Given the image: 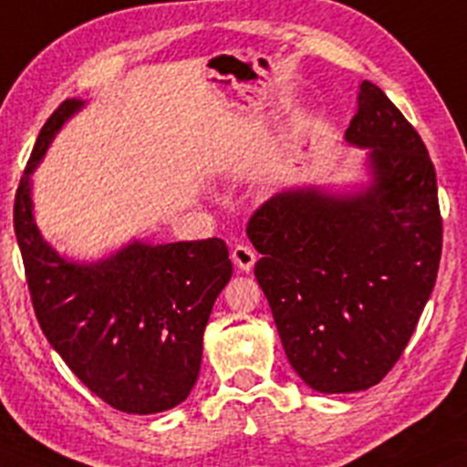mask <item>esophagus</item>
<instances>
[{"mask_svg": "<svg viewBox=\"0 0 467 467\" xmlns=\"http://www.w3.org/2000/svg\"><path fill=\"white\" fill-rule=\"evenodd\" d=\"M232 261L238 269L249 272L254 267V263H256V254H254V249L249 244H235L232 249Z\"/></svg>", "mask_w": 467, "mask_h": 467, "instance_id": "esophagus-1", "label": "esophagus"}]
</instances>
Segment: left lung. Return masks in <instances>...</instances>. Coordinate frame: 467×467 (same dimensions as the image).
I'll use <instances>...</instances> for the list:
<instances>
[{
    "instance_id": "obj_1",
    "label": "left lung",
    "mask_w": 467,
    "mask_h": 467,
    "mask_svg": "<svg viewBox=\"0 0 467 467\" xmlns=\"http://www.w3.org/2000/svg\"><path fill=\"white\" fill-rule=\"evenodd\" d=\"M346 139L371 148L364 195L290 191L263 202L247 235L292 368L321 393L387 376L434 290L443 249L436 171L420 134L364 80Z\"/></svg>"
}]
</instances>
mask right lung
<instances>
[{"instance_id":"1","label":"right lung","mask_w":467,"mask_h":467,"mask_svg":"<svg viewBox=\"0 0 467 467\" xmlns=\"http://www.w3.org/2000/svg\"><path fill=\"white\" fill-rule=\"evenodd\" d=\"M67 99L42 126L19 180L13 227L42 333L94 396L123 413L180 405L200 376L202 335L232 278L223 238L132 243L94 265L60 258L42 240L28 175L62 123L80 108Z\"/></svg>"}]
</instances>
